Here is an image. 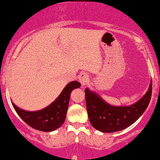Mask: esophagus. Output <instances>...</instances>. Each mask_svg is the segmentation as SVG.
Returning <instances> with one entry per match:
<instances>
[{"mask_svg":"<svg viewBox=\"0 0 160 160\" xmlns=\"http://www.w3.org/2000/svg\"><path fill=\"white\" fill-rule=\"evenodd\" d=\"M78 78H79V82L82 85H86L89 81V76L86 73H82Z\"/></svg>","mask_w":160,"mask_h":160,"instance_id":"obj_1","label":"esophagus"}]
</instances>
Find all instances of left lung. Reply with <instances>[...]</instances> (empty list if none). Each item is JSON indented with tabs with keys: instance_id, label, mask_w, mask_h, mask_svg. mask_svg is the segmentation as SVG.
Masks as SVG:
<instances>
[{
	"instance_id": "8db88e82",
	"label": "left lung",
	"mask_w": 160,
	"mask_h": 160,
	"mask_svg": "<svg viewBox=\"0 0 160 160\" xmlns=\"http://www.w3.org/2000/svg\"><path fill=\"white\" fill-rule=\"evenodd\" d=\"M152 82L145 95L130 106L115 107L106 103L88 88L85 89L89 121L92 127L103 133H114L128 128L143 114L152 95Z\"/></svg>"
}]
</instances>
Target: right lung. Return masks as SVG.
Wrapping results in <instances>:
<instances>
[{
    "instance_id": "add662e5",
    "label": "right lung",
    "mask_w": 160,
    "mask_h": 160,
    "mask_svg": "<svg viewBox=\"0 0 160 160\" xmlns=\"http://www.w3.org/2000/svg\"><path fill=\"white\" fill-rule=\"evenodd\" d=\"M80 86L81 84L77 81L70 82L54 102L38 111H27L20 109L13 102L12 104L21 119L30 127L40 131H53L65 122L71 92Z\"/></svg>"
}]
</instances>
